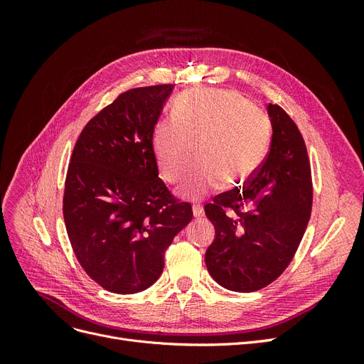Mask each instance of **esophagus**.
Wrapping results in <instances>:
<instances>
[{
	"label": "esophagus",
	"instance_id": "obj_1",
	"mask_svg": "<svg viewBox=\"0 0 364 364\" xmlns=\"http://www.w3.org/2000/svg\"><path fill=\"white\" fill-rule=\"evenodd\" d=\"M193 215H194V218H200V217H203V208H202V206H197V205H194V206H193Z\"/></svg>",
	"mask_w": 364,
	"mask_h": 364
}]
</instances>
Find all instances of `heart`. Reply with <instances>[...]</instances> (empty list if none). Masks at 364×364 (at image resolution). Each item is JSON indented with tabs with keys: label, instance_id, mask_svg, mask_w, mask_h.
<instances>
[{
	"label": "heart",
	"instance_id": "heart-1",
	"mask_svg": "<svg viewBox=\"0 0 364 364\" xmlns=\"http://www.w3.org/2000/svg\"><path fill=\"white\" fill-rule=\"evenodd\" d=\"M174 118L159 119L151 144L162 178L179 182L200 161L181 193L199 200L222 182L228 188L249 182L266 158L270 121L266 112L238 92L196 90L183 94Z\"/></svg>",
	"mask_w": 364,
	"mask_h": 364
}]
</instances>
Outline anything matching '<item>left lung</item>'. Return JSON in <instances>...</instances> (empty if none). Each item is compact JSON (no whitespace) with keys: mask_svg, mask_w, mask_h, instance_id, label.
<instances>
[{"mask_svg":"<svg viewBox=\"0 0 364 364\" xmlns=\"http://www.w3.org/2000/svg\"><path fill=\"white\" fill-rule=\"evenodd\" d=\"M272 144L259 170L241 188L205 206L215 238L205 253L222 287L250 293L287 269L311 215V168L304 138L278 105H269Z\"/></svg>","mask_w":364,"mask_h":364,"instance_id":"8db88e82","label":"left lung"}]
</instances>
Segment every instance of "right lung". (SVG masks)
<instances>
[{
    "label": "right lung",
    "instance_id": "add662e5",
    "mask_svg": "<svg viewBox=\"0 0 364 364\" xmlns=\"http://www.w3.org/2000/svg\"><path fill=\"white\" fill-rule=\"evenodd\" d=\"M173 85L135 87L98 112L77 139L63 220L80 266L103 289L134 294L155 284L164 253L191 222L159 178L153 129Z\"/></svg>",
    "mask_w": 364,
    "mask_h": 364
}]
</instances>
